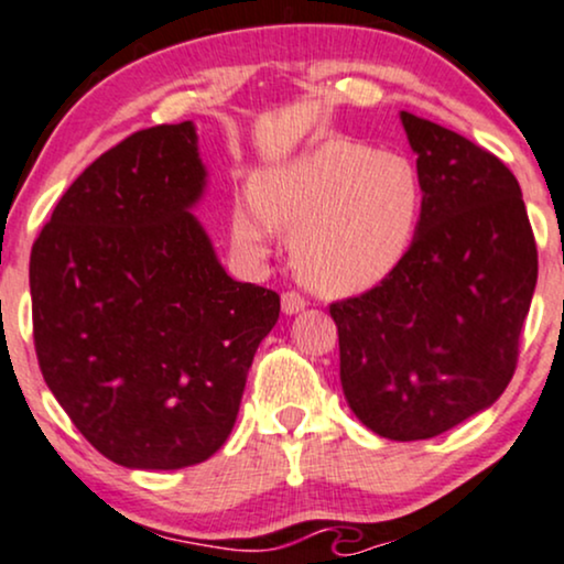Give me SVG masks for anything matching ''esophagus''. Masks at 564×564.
I'll return each mask as SVG.
<instances>
[{"mask_svg": "<svg viewBox=\"0 0 564 564\" xmlns=\"http://www.w3.org/2000/svg\"><path fill=\"white\" fill-rule=\"evenodd\" d=\"M281 307L286 315H296L307 307V302H304V296L296 294V291H286V294L281 296Z\"/></svg>", "mask_w": 564, "mask_h": 564, "instance_id": "obj_1", "label": "esophagus"}]
</instances>
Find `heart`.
<instances>
[{
    "label": "heart",
    "instance_id": "heart-1",
    "mask_svg": "<svg viewBox=\"0 0 564 564\" xmlns=\"http://www.w3.org/2000/svg\"><path fill=\"white\" fill-rule=\"evenodd\" d=\"M254 200H238L230 236L246 254L291 236V264L323 296L368 291L403 260L422 215L416 166L394 153L332 140L257 174Z\"/></svg>",
    "mask_w": 564,
    "mask_h": 564
}]
</instances>
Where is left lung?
<instances>
[{"mask_svg":"<svg viewBox=\"0 0 564 564\" xmlns=\"http://www.w3.org/2000/svg\"><path fill=\"white\" fill-rule=\"evenodd\" d=\"M422 215L379 286L332 304L347 405L387 440H430L507 390L539 278L517 177L494 153L400 111Z\"/></svg>","mask_w":564,"mask_h":564,"instance_id":"8db88e82","label":"left lung"}]
</instances>
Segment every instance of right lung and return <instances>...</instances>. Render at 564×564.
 Returning a JSON list of instances; mask_svg holds the SVG:
<instances>
[{
	"label": "right lung",
	"instance_id": "right-lung-1",
	"mask_svg": "<svg viewBox=\"0 0 564 564\" xmlns=\"http://www.w3.org/2000/svg\"><path fill=\"white\" fill-rule=\"evenodd\" d=\"M209 172L193 121L129 134L57 200L31 249L39 368L89 443L127 469L223 448L275 291L232 281L193 215Z\"/></svg>",
	"mask_w": 564,
	"mask_h": 564
}]
</instances>
